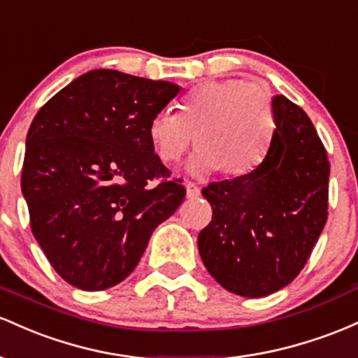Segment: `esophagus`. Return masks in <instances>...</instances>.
<instances>
[{
	"label": "esophagus",
	"instance_id": "esophagus-1",
	"mask_svg": "<svg viewBox=\"0 0 358 358\" xmlns=\"http://www.w3.org/2000/svg\"><path fill=\"white\" fill-rule=\"evenodd\" d=\"M199 192H201V189H199L198 184L186 182V196H187V198H191V199L192 198H198Z\"/></svg>",
	"mask_w": 358,
	"mask_h": 358
}]
</instances>
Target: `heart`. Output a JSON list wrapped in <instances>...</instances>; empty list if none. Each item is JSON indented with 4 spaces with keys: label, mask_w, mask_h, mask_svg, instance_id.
Masks as SVG:
<instances>
[{
    "label": "heart",
    "mask_w": 358,
    "mask_h": 358,
    "mask_svg": "<svg viewBox=\"0 0 358 358\" xmlns=\"http://www.w3.org/2000/svg\"><path fill=\"white\" fill-rule=\"evenodd\" d=\"M275 118L271 99L242 79L206 81L192 87L178 113L160 111L148 123V140L160 162L180 160L192 138L198 150L187 162L192 176L220 169L227 178H245L267 159Z\"/></svg>",
    "instance_id": "obj_1"
}]
</instances>
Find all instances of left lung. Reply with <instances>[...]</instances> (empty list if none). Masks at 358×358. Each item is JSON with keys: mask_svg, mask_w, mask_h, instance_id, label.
Returning <instances> with one entry per match:
<instances>
[{"mask_svg": "<svg viewBox=\"0 0 358 358\" xmlns=\"http://www.w3.org/2000/svg\"><path fill=\"white\" fill-rule=\"evenodd\" d=\"M272 110L275 130L262 166L201 191L213 218L198 235L199 255L216 282L243 298L287 286L328 216L330 162L311 120L282 94Z\"/></svg>", "mask_w": 358, "mask_h": 358, "instance_id": "1", "label": "left lung"}]
</instances>
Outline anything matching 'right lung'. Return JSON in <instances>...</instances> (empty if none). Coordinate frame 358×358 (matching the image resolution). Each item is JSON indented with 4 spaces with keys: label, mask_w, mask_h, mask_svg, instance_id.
<instances>
[{
    "label": "right lung",
    "mask_w": 358,
    "mask_h": 358,
    "mask_svg": "<svg viewBox=\"0 0 358 358\" xmlns=\"http://www.w3.org/2000/svg\"><path fill=\"white\" fill-rule=\"evenodd\" d=\"M180 86L113 69L76 78L27 134L22 192L35 240L71 286L103 291L142 259L182 203L148 140V123Z\"/></svg>",
    "instance_id": "obj_1"
}]
</instances>
